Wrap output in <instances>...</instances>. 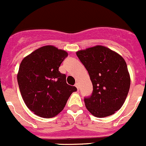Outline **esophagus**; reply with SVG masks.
<instances>
[{
  "label": "esophagus",
  "mask_w": 146,
  "mask_h": 146,
  "mask_svg": "<svg viewBox=\"0 0 146 146\" xmlns=\"http://www.w3.org/2000/svg\"><path fill=\"white\" fill-rule=\"evenodd\" d=\"M75 86L77 88L78 90H79V84L78 83V82H76V84H75Z\"/></svg>",
  "instance_id": "34e87169"
}]
</instances>
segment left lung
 Wrapping results in <instances>:
<instances>
[{
    "label": "left lung",
    "instance_id": "1",
    "mask_svg": "<svg viewBox=\"0 0 146 146\" xmlns=\"http://www.w3.org/2000/svg\"><path fill=\"white\" fill-rule=\"evenodd\" d=\"M89 73L93 86L90 97L85 98L87 110L95 117H106L120 110L130 88V75L121 56L98 45L76 52Z\"/></svg>",
    "mask_w": 146,
    "mask_h": 146
}]
</instances>
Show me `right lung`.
<instances>
[{
	"label": "right lung",
	"instance_id": "right-lung-1",
	"mask_svg": "<svg viewBox=\"0 0 146 146\" xmlns=\"http://www.w3.org/2000/svg\"><path fill=\"white\" fill-rule=\"evenodd\" d=\"M67 56L64 50L44 46L25 57L20 65L17 78L20 93L27 107L39 117L56 116L77 90L58 70Z\"/></svg>",
	"mask_w": 146,
	"mask_h": 146
}]
</instances>
